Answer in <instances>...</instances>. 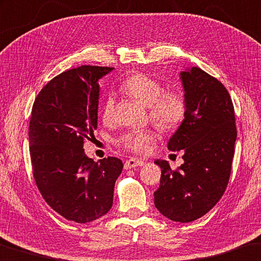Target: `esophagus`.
<instances>
[{"label": "esophagus", "instance_id": "34e87169", "mask_svg": "<svg viewBox=\"0 0 261 261\" xmlns=\"http://www.w3.org/2000/svg\"><path fill=\"white\" fill-rule=\"evenodd\" d=\"M144 165V162L141 161V160H136V159H130L125 162V165H123V168L126 170H129V169H134L136 166H143Z\"/></svg>", "mask_w": 261, "mask_h": 261}]
</instances>
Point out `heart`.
<instances>
[{"mask_svg":"<svg viewBox=\"0 0 261 261\" xmlns=\"http://www.w3.org/2000/svg\"><path fill=\"white\" fill-rule=\"evenodd\" d=\"M121 90L128 96L148 106L151 121L169 130L176 128L186 114V101L181 92L170 90L163 91L159 81L142 72H135L121 83ZM115 100L109 95L102 101L101 117L105 122H111L114 118ZM155 134L149 129L133 130L122 134L118 139V146L136 153H147L150 150Z\"/></svg>","mask_w":261,"mask_h":261,"instance_id":"b5f03b06","label":"heart"}]
</instances>
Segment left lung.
<instances>
[{"instance_id": "left-lung-1", "label": "left lung", "mask_w": 261, "mask_h": 261, "mask_svg": "<svg viewBox=\"0 0 261 261\" xmlns=\"http://www.w3.org/2000/svg\"><path fill=\"white\" fill-rule=\"evenodd\" d=\"M186 114L168 149L184 150V163L162 170L155 206L169 220L189 223L219 202L229 182L237 138L232 100L224 85L198 67L180 72Z\"/></svg>"}]
</instances>
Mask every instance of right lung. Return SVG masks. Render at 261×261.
Wrapping results in <instances>:
<instances>
[{
	"label": "right lung",
	"mask_w": 261,
	"mask_h": 261,
	"mask_svg": "<svg viewBox=\"0 0 261 261\" xmlns=\"http://www.w3.org/2000/svg\"><path fill=\"white\" fill-rule=\"evenodd\" d=\"M113 68L81 66L50 80L33 102L29 127L33 177L50 208L69 221L89 223L108 213L123 164L95 163L84 141L97 128L99 81Z\"/></svg>",
	"instance_id": "add662e5"
}]
</instances>
